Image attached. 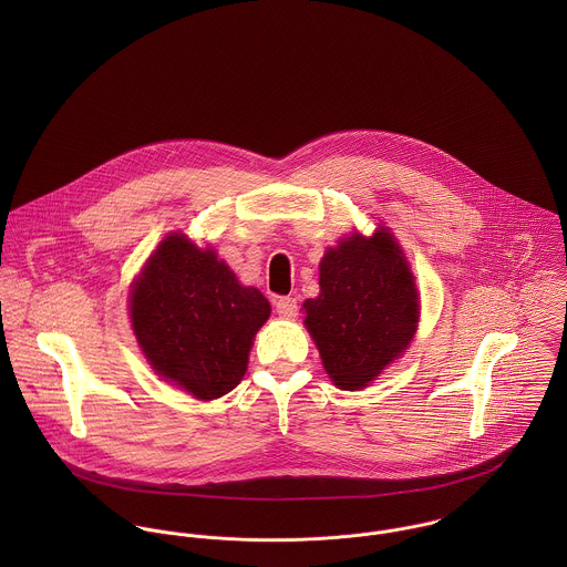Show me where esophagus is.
<instances>
[{
    "label": "esophagus",
    "instance_id": "1",
    "mask_svg": "<svg viewBox=\"0 0 567 567\" xmlns=\"http://www.w3.org/2000/svg\"><path fill=\"white\" fill-rule=\"evenodd\" d=\"M275 310L281 319H295L299 312V306H297V299H292V297H279L275 301Z\"/></svg>",
    "mask_w": 567,
    "mask_h": 567
}]
</instances>
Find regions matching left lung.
Returning a JSON list of instances; mask_svg holds the SVG:
<instances>
[{
	"mask_svg": "<svg viewBox=\"0 0 567 567\" xmlns=\"http://www.w3.org/2000/svg\"><path fill=\"white\" fill-rule=\"evenodd\" d=\"M321 292L303 303L324 371L342 391L369 386L398 360L419 323V292L395 236L351 234L321 259Z\"/></svg>",
	"mask_w": 567,
	"mask_h": 567,
	"instance_id": "1",
	"label": "left lung"
}]
</instances>
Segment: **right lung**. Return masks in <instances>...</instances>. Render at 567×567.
I'll list each match as a JSON object with an SVG mask.
<instances>
[{"label":"right lung","mask_w":567,"mask_h":567,"mask_svg":"<svg viewBox=\"0 0 567 567\" xmlns=\"http://www.w3.org/2000/svg\"><path fill=\"white\" fill-rule=\"evenodd\" d=\"M131 323L165 382L212 402L243 382L257 329L270 303L246 288L216 250L169 234L135 279Z\"/></svg>","instance_id":"1"}]
</instances>
